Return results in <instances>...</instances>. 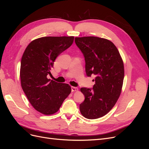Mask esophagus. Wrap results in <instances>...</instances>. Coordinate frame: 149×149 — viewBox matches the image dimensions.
<instances>
[{"label":"esophagus","instance_id":"obj_1","mask_svg":"<svg viewBox=\"0 0 149 149\" xmlns=\"http://www.w3.org/2000/svg\"><path fill=\"white\" fill-rule=\"evenodd\" d=\"M78 90V88L76 87H74V86H71V91L72 92H74V91H77Z\"/></svg>","mask_w":149,"mask_h":149}]
</instances>
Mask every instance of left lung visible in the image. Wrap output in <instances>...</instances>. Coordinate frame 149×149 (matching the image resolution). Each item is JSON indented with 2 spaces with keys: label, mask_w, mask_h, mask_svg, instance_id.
Segmentation results:
<instances>
[{
  "label": "left lung",
  "mask_w": 149,
  "mask_h": 149,
  "mask_svg": "<svg viewBox=\"0 0 149 149\" xmlns=\"http://www.w3.org/2000/svg\"><path fill=\"white\" fill-rule=\"evenodd\" d=\"M74 40L84 55L87 76H96L93 89H80L85 97L79 105L80 112L87 119L100 118L112 109L120 95L124 77L123 60L109 40L83 37Z\"/></svg>",
  "instance_id": "obj_1"
}]
</instances>
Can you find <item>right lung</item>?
I'll use <instances>...</instances> for the list:
<instances>
[{
    "instance_id": "right-lung-1",
    "label": "right lung",
    "mask_w": 149,
    "mask_h": 149,
    "mask_svg": "<svg viewBox=\"0 0 149 149\" xmlns=\"http://www.w3.org/2000/svg\"><path fill=\"white\" fill-rule=\"evenodd\" d=\"M74 37H45L31 41L22 55L21 86L34 109L45 115L59 110L71 92L68 84L47 78L56 58L68 48Z\"/></svg>"
}]
</instances>
